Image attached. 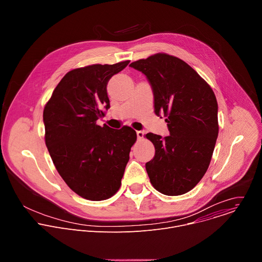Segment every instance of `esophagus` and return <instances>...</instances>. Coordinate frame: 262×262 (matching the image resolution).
Listing matches in <instances>:
<instances>
[{
	"mask_svg": "<svg viewBox=\"0 0 262 262\" xmlns=\"http://www.w3.org/2000/svg\"><path fill=\"white\" fill-rule=\"evenodd\" d=\"M137 133V137H138V139H143L144 138V132L143 130H137L136 132Z\"/></svg>",
	"mask_w": 262,
	"mask_h": 262,
	"instance_id": "esophagus-1",
	"label": "esophagus"
}]
</instances>
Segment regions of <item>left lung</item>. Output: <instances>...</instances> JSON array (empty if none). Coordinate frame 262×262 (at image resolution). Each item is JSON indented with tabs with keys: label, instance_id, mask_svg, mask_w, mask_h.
<instances>
[{
	"label": "left lung",
	"instance_id": "1",
	"mask_svg": "<svg viewBox=\"0 0 262 262\" xmlns=\"http://www.w3.org/2000/svg\"><path fill=\"white\" fill-rule=\"evenodd\" d=\"M141 71L151 86L155 112L164 115L170 133L146 138L156 148L146 163L154 188L168 196L188 193L208 169L215 146L217 102L209 85L184 61L156 54L129 64Z\"/></svg>",
	"mask_w": 262,
	"mask_h": 262
}]
</instances>
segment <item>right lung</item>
<instances>
[{"label":"right lung","mask_w":262,"mask_h":262,"mask_svg":"<svg viewBox=\"0 0 262 262\" xmlns=\"http://www.w3.org/2000/svg\"><path fill=\"white\" fill-rule=\"evenodd\" d=\"M128 63L70 70L45 106L46 145L53 163L69 188L88 200H105L119 190L137 139L132 127L96 124L110 107V79Z\"/></svg>","instance_id":"add662e5"}]
</instances>
